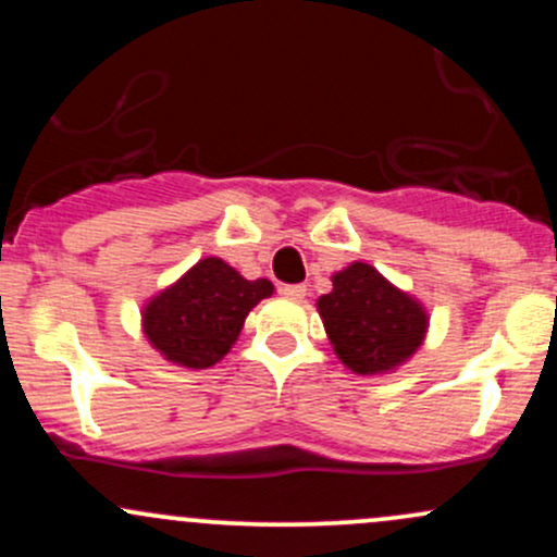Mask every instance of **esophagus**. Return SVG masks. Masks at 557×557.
Segmentation results:
<instances>
[{
  "label": "esophagus",
  "mask_w": 557,
  "mask_h": 557,
  "mask_svg": "<svg viewBox=\"0 0 557 557\" xmlns=\"http://www.w3.org/2000/svg\"><path fill=\"white\" fill-rule=\"evenodd\" d=\"M280 293H283L285 298L300 300L306 296V285H283V287H280Z\"/></svg>",
  "instance_id": "1"
}]
</instances>
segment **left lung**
<instances>
[{
  "mask_svg": "<svg viewBox=\"0 0 557 557\" xmlns=\"http://www.w3.org/2000/svg\"><path fill=\"white\" fill-rule=\"evenodd\" d=\"M332 350L354 374H389L424 343L430 314L411 293L395 287L367 261L332 274V290L319 296Z\"/></svg>",
  "mask_w": 557,
  "mask_h": 557,
  "instance_id": "left-lung-1",
  "label": "left lung"
}]
</instances>
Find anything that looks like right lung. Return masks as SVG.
<instances>
[{
	"mask_svg": "<svg viewBox=\"0 0 557 557\" xmlns=\"http://www.w3.org/2000/svg\"><path fill=\"white\" fill-rule=\"evenodd\" d=\"M272 293L270 280H246L227 261L207 257L146 300L140 327L162 359L209 369L230 354L248 311Z\"/></svg>",
	"mask_w": 557,
	"mask_h": 557,
	"instance_id": "1",
	"label": "right lung"
}]
</instances>
